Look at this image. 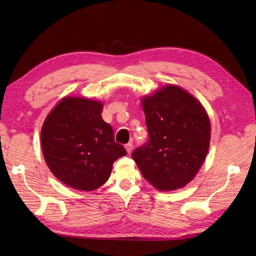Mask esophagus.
<instances>
[{
    "label": "esophagus",
    "mask_w": 256,
    "mask_h": 256,
    "mask_svg": "<svg viewBox=\"0 0 256 256\" xmlns=\"http://www.w3.org/2000/svg\"><path fill=\"white\" fill-rule=\"evenodd\" d=\"M132 147H134L132 143H128V144L125 145V148H126V150H127L128 154H130L131 152H132Z\"/></svg>",
    "instance_id": "34e87169"
}]
</instances>
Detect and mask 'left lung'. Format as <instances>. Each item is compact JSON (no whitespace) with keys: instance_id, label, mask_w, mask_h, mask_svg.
Instances as JSON below:
<instances>
[{"instance_id":"1","label":"left lung","mask_w":256,"mask_h":256,"mask_svg":"<svg viewBox=\"0 0 256 256\" xmlns=\"http://www.w3.org/2000/svg\"><path fill=\"white\" fill-rule=\"evenodd\" d=\"M150 138L132 152L145 180L161 191L190 182L207 156L210 122L204 106L187 90L166 85L142 98Z\"/></svg>"}]
</instances>
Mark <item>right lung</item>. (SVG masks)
<instances>
[{"label": "right lung", "instance_id": "obj_1", "mask_svg": "<svg viewBox=\"0 0 256 256\" xmlns=\"http://www.w3.org/2000/svg\"><path fill=\"white\" fill-rule=\"evenodd\" d=\"M102 112L100 102L65 97L44 122L40 138L46 164L68 187L99 188L109 180L114 161L127 154L115 143L113 129Z\"/></svg>", "mask_w": 256, "mask_h": 256}]
</instances>
